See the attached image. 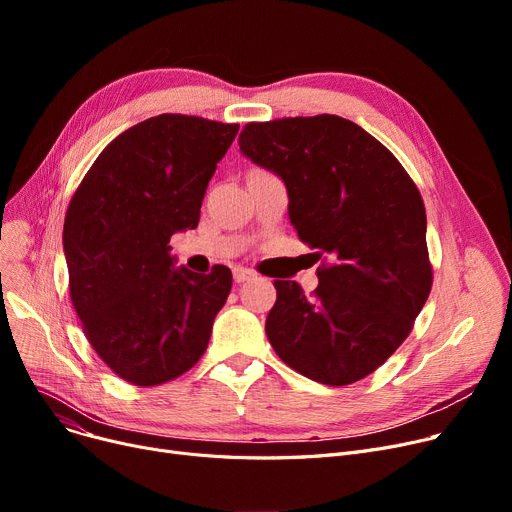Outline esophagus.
Masks as SVG:
<instances>
[{"label":"esophagus","instance_id":"34e87169","mask_svg":"<svg viewBox=\"0 0 512 512\" xmlns=\"http://www.w3.org/2000/svg\"><path fill=\"white\" fill-rule=\"evenodd\" d=\"M251 278H253V272H249V270H242V267H236V270H234V282L236 284H242V282H247Z\"/></svg>","mask_w":512,"mask_h":512}]
</instances>
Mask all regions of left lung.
Instances as JSON below:
<instances>
[{
    "mask_svg": "<svg viewBox=\"0 0 512 512\" xmlns=\"http://www.w3.org/2000/svg\"><path fill=\"white\" fill-rule=\"evenodd\" d=\"M238 145L286 184L299 238L332 257L317 270L313 297L297 282H274L270 344L319 384L363 380L405 342L432 290L415 182L378 139L340 116L251 122Z\"/></svg>",
    "mask_w": 512,
    "mask_h": 512,
    "instance_id": "8db88e82",
    "label": "left lung"
}]
</instances>
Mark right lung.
<instances>
[{"mask_svg": "<svg viewBox=\"0 0 512 512\" xmlns=\"http://www.w3.org/2000/svg\"><path fill=\"white\" fill-rule=\"evenodd\" d=\"M238 124L161 114L124 130L76 188L64 222L70 299L101 361L134 386L191 369L232 272L174 267L170 238L199 224L207 184Z\"/></svg>", "mask_w": 512, "mask_h": 512, "instance_id": "1", "label": "right lung"}]
</instances>
